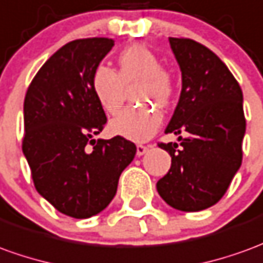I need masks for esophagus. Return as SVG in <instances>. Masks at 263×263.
I'll return each instance as SVG.
<instances>
[{"instance_id":"1","label":"esophagus","mask_w":263,"mask_h":263,"mask_svg":"<svg viewBox=\"0 0 263 263\" xmlns=\"http://www.w3.org/2000/svg\"><path fill=\"white\" fill-rule=\"evenodd\" d=\"M151 146L149 145H137V155L138 157H141V155H144L145 152H148V149H149Z\"/></svg>"}]
</instances>
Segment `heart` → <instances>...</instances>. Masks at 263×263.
<instances>
[{
	"instance_id": "b5f03b06",
	"label": "heart",
	"mask_w": 263,
	"mask_h": 263,
	"mask_svg": "<svg viewBox=\"0 0 263 263\" xmlns=\"http://www.w3.org/2000/svg\"><path fill=\"white\" fill-rule=\"evenodd\" d=\"M138 82L134 98L138 102H152L158 106L170 105L175 93V81L154 51L142 44H132L118 55V72L105 65L95 68L91 77V88L100 105L115 115L121 109L125 87ZM161 112L149 105L128 108L114 118L109 129L118 137L134 142H144L159 129Z\"/></svg>"
}]
</instances>
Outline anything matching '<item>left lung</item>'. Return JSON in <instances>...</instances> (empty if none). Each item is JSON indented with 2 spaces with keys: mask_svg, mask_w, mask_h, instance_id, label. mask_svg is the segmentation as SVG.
Instances as JSON below:
<instances>
[{
  "mask_svg": "<svg viewBox=\"0 0 263 263\" xmlns=\"http://www.w3.org/2000/svg\"><path fill=\"white\" fill-rule=\"evenodd\" d=\"M170 44L182 72V91L165 132L188 137H179L181 146L158 144L172 159L157 189L172 208L196 212L225 195L242 163L243 97L232 72L205 45L172 36Z\"/></svg>",
  "mask_w": 263,
  "mask_h": 263,
  "instance_id": "8db88e82",
  "label": "left lung"
}]
</instances>
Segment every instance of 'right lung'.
Instances as JSON below:
<instances>
[{
  "mask_svg": "<svg viewBox=\"0 0 263 263\" xmlns=\"http://www.w3.org/2000/svg\"><path fill=\"white\" fill-rule=\"evenodd\" d=\"M111 38L65 44L31 81L24 100L23 152L38 194L61 214L91 218L109 205L137 154L122 137L95 141L106 124L91 88Z\"/></svg>",
  "mask_w": 263,
  "mask_h": 263,
  "instance_id": "1",
  "label": "right lung"
}]
</instances>
